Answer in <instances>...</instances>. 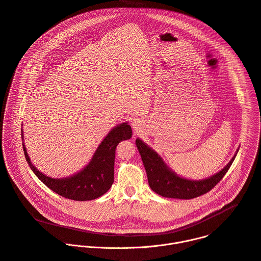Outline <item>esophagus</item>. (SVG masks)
I'll list each match as a JSON object with an SVG mask.
<instances>
[{"instance_id":"34e87169","label":"esophagus","mask_w":261,"mask_h":261,"mask_svg":"<svg viewBox=\"0 0 261 261\" xmlns=\"http://www.w3.org/2000/svg\"><path fill=\"white\" fill-rule=\"evenodd\" d=\"M132 127H133V130H134V132L136 134H140L144 130V125H143V123L140 120H135L132 123Z\"/></svg>"}]
</instances>
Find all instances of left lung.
<instances>
[{"label": "left lung", "mask_w": 261, "mask_h": 261, "mask_svg": "<svg viewBox=\"0 0 261 261\" xmlns=\"http://www.w3.org/2000/svg\"><path fill=\"white\" fill-rule=\"evenodd\" d=\"M135 143L141 155L150 189L162 197L182 200L194 199L210 192L226 174L239 150L237 149L229 163L216 174L203 180H191L173 172L163 159L142 140L137 138Z\"/></svg>", "instance_id": "obj_1"}]
</instances>
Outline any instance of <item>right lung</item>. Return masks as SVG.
I'll list each match as a JSON object with an SVG mask.
<instances>
[{"label": "right lung", "instance_id": "1", "mask_svg": "<svg viewBox=\"0 0 261 261\" xmlns=\"http://www.w3.org/2000/svg\"><path fill=\"white\" fill-rule=\"evenodd\" d=\"M23 140V132H21ZM132 137L128 123L116 126L97 147L91 161L76 174L65 178H52L40 172L31 162L24 142L22 147L30 168L36 176L59 196L73 201H91L105 195L114 184V166L117 145Z\"/></svg>", "mask_w": 261, "mask_h": 261}]
</instances>
